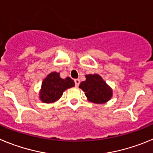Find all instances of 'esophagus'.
<instances>
[{
    "instance_id": "1",
    "label": "esophagus",
    "mask_w": 153,
    "mask_h": 153,
    "mask_svg": "<svg viewBox=\"0 0 153 153\" xmlns=\"http://www.w3.org/2000/svg\"><path fill=\"white\" fill-rule=\"evenodd\" d=\"M75 86L78 87L80 84V80L79 79H75Z\"/></svg>"
}]
</instances>
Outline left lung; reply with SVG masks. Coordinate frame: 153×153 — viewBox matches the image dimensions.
<instances>
[{
	"instance_id": "8db88e82",
	"label": "left lung",
	"mask_w": 153,
	"mask_h": 153,
	"mask_svg": "<svg viewBox=\"0 0 153 153\" xmlns=\"http://www.w3.org/2000/svg\"><path fill=\"white\" fill-rule=\"evenodd\" d=\"M86 80L80 84L79 88L90 101L96 104L107 102L112 97V90L98 75H86Z\"/></svg>"
}]
</instances>
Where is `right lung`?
I'll return each instance as SVG.
<instances>
[{
  "label": "right lung",
  "mask_w": 153,
  "mask_h": 153,
  "mask_svg": "<svg viewBox=\"0 0 153 153\" xmlns=\"http://www.w3.org/2000/svg\"><path fill=\"white\" fill-rule=\"evenodd\" d=\"M75 86V82L71 78H61L59 73L52 72L49 74L42 83L40 91L41 100L44 103L54 102L59 99L63 92L66 89Z\"/></svg>",
  "instance_id": "1"
}]
</instances>
